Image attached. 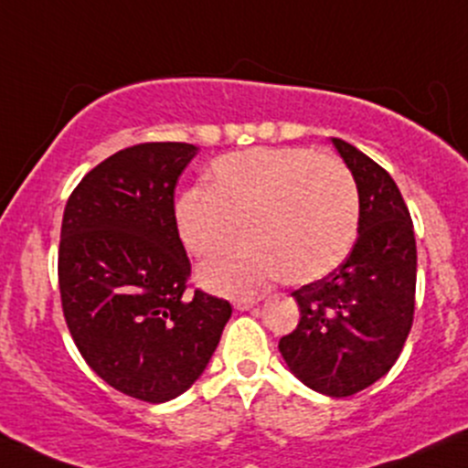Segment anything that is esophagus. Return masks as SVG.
Listing matches in <instances>:
<instances>
[{
    "label": "esophagus",
    "mask_w": 468,
    "mask_h": 468,
    "mask_svg": "<svg viewBox=\"0 0 468 468\" xmlns=\"http://www.w3.org/2000/svg\"><path fill=\"white\" fill-rule=\"evenodd\" d=\"M255 304H258V297H238V300L233 302V306L238 311H249L253 309Z\"/></svg>",
    "instance_id": "obj_1"
}]
</instances>
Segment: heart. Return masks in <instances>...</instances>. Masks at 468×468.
I'll return each mask as SVG.
<instances>
[{"mask_svg":"<svg viewBox=\"0 0 468 468\" xmlns=\"http://www.w3.org/2000/svg\"><path fill=\"white\" fill-rule=\"evenodd\" d=\"M199 280L219 292H253L284 275L311 284L342 264L357 238L359 195L340 157L300 146H255L218 157L208 184L186 188L176 202L184 246L208 258Z\"/></svg>","mask_w":468,"mask_h":468,"instance_id":"obj_1","label":"heart"}]
</instances>
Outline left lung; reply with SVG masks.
Masks as SVG:
<instances>
[{
	"mask_svg": "<svg viewBox=\"0 0 468 468\" xmlns=\"http://www.w3.org/2000/svg\"><path fill=\"white\" fill-rule=\"evenodd\" d=\"M333 144L356 177L359 235L335 271L292 291L300 322L280 340V353L313 391L348 398L387 376L402 353L415 313L418 250L393 177L348 142Z\"/></svg>",
	"mask_w": 468,
	"mask_h": 468,
	"instance_id": "left-lung-1",
	"label": "left lung"
}]
</instances>
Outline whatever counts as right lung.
Listing matches in <instances>:
<instances>
[{"label":"right lung","mask_w":468,"mask_h":468,"mask_svg":"<svg viewBox=\"0 0 468 468\" xmlns=\"http://www.w3.org/2000/svg\"><path fill=\"white\" fill-rule=\"evenodd\" d=\"M184 142L117 151L81 177L61 219L58 277L81 357L120 393L159 404L202 376L230 304L195 289L176 224Z\"/></svg>","instance_id":"obj_1"}]
</instances>
